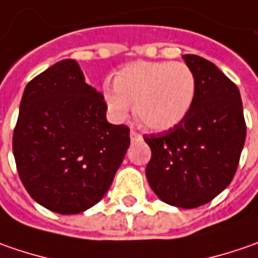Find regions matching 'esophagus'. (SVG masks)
<instances>
[{"mask_svg":"<svg viewBox=\"0 0 258 258\" xmlns=\"http://www.w3.org/2000/svg\"><path fill=\"white\" fill-rule=\"evenodd\" d=\"M141 139H142V135L132 129V131H131V141H132V142H136V141H141Z\"/></svg>","mask_w":258,"mask_h":258,"instance_id":"obj_1","label":"esophagus"}]
</instances>
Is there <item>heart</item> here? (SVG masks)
<instances>
[{
    "mask_svg": "<svg viewBox=\"0 0 258 258\" xmlns=\"http://www.w3.org/2000/svg\"><path fill=\"white\" fill-rule=\"evenodd\" d=\"M195 92V75L185 63L136 61L116 75L114 87H104V100L116 119L124 117L135 103L139 124L162 132L185 119Z\"/></svg>",
    "mask_w": 258,
    "mask_h": 258,
    "instance_id": "b5f03b06",
    "label": "heart"
}]
</instances>
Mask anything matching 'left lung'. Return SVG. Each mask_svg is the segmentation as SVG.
Segmentation results:
<instances>
[{
  "label": "left lung",
  "mask_w": 258,
  "mask_h": 258,
  "mask_svg": "<svg viewBox=\"0 0 258 258\" xmlns=\"http://www.w3.org/2000/svg\"><path fill=\"white\" fill-rule=\"evenodd\" d=\"M182 57L197 80L192 107L181 123L144 136L152 151L146 178L164 203L197 208L233 181L245 120L238 87L211 61L195 54Z\"/></svg>",
  "instance_id": "1"
}]
</instances>
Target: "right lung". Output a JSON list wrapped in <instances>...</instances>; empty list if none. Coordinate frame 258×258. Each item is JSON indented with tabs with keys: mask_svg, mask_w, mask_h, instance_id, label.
I'll list each match as a JSON object with an SVG mask.
<instances>
[{
	"mask_svg": "<svg viewBox=\"0 0 258 258\" xmlns=\"http://www.w3.org/2000/svg\"><path fill=\"white\" fill-rule=\"evenodd\" d=\"M103 94L76 60H61L25 86L13 136L20 179L38 204L79 214L110 188L131 145L129 127L106 119Z\"/></svg>",
	"mask_w": 258,
	"mask_h": 258,
	"instance_id": "obj_1",
	"label": "right lung"
}]
</instances>
